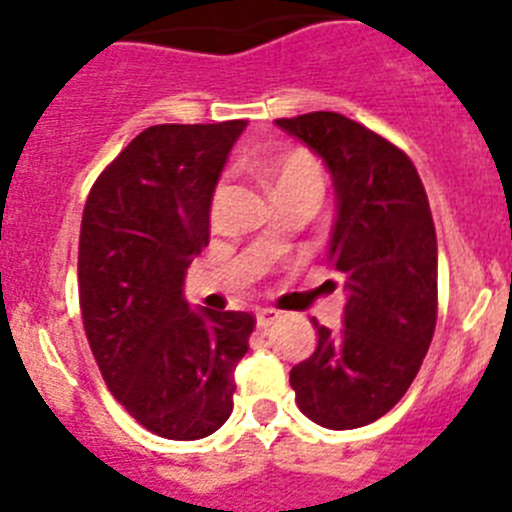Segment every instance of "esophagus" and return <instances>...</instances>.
Wrapping results in <instances>:
<instances>
[{"label": "esophagus", "mask_w": 512, "mask_h": 512, "mask_svg": "<svg viewBox=\"0 0 512 512\" xmlns=\"http://www.w3.org/2000/svg\"><path fill=\"white\" fill-rule=\"evenodd\" d=\"M277 318H279V312L271 310V307H259V310H256V325H259V328H269Z\"/></svg>", "instance_id": "esophagus-1"}]
</instances>
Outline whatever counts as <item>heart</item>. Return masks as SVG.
<instances>
[{
    "instance_id": "obj_1",
    "label": "heart",
    "mask_w": 512,
    "mask_h": 512,
    "mask_svg": "<svg viewBox=\"0 0 512 512\" xmlns=\"http://www.w3.org/2000/svg\"><path fill=\"white\" fill-rule=\"evenodd\" d=\"M261 174H264L274 197L284 192H295V189H307V192H315L320 197L325 189L323 166L305 148H287L277 156L266 158L261 164ZM225 192H228L225 179H220L210 194V223H217V217L223 212Z\"/></svg>"
}]
</instances>
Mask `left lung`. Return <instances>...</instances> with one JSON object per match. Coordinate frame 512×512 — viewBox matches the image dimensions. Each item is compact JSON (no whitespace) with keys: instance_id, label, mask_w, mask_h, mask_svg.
<instances>
[{"instance_id":"8db88e82","label":"left lung","mask_w":512,"mask_h":512,"mask_svg":"<svg viewBox=\"0 0 512 512\" xmlns=\"http://www.w3.org/2000/svg\"><path fill=\"white\" fill-rule=\"evenodd\" d=\"M328 166L338 194L330 261L343 289V328L289 372L297 405L333 431L374 423L408 392L438 318L431 205L408 153L338 112L279 117Z\"/></svg>"}]
</instances>
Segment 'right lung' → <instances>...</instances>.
Wrapping results in <instances>:
<instances>
[{
    "mask_svg": "<svg viewBox=\"0 0 512 512\" xmlns=\"http://www.w3.org/2000/svg\"><path fill=\"white\" fill-rule=\"evenodd\" d=\"M246 120L153 125L97 176L79 235V305L107 390L143 428L197 441L233 413L251 312L192 310L210 194Z\"/></svg>",
    "mask_w": 512,
    "mask_h": 512,
    "instance_id": "right-lung-1",
    "label": "right lung"
}]
</instances>
